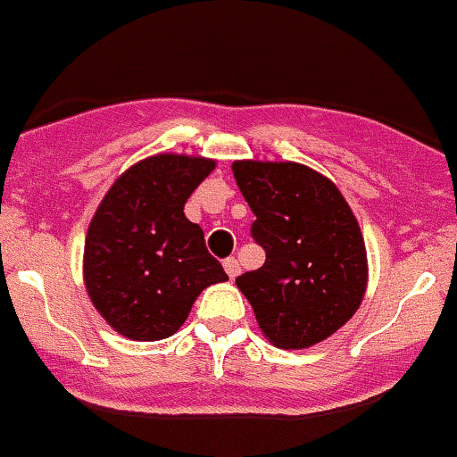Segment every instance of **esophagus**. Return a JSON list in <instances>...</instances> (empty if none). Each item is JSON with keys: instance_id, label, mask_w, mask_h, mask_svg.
I'll use <instances>...</instances> for the list:
<instances>
[{"instance_id": "1", "label": "esophagus", "mask_w": 457, "mask_h": 457, "mask_svg": "<svg viewBox=\"0 0 457 457\" xmlns=\"http://www.w3.org/2000/svg\"><path fill=\"white\" fill-rule=\"evenodd\" d=\"M224 271L228 273V278H236L240 273V264H238V259L236 257H228L224 259Z\"/></svg>"}]
</instances>
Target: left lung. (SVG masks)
Returning a JSON list of instances; mask_svg holds the SVG:
<instances>
[{
  "label": "left lung",
  "mask_w": 457,
  "mask_h": 457,
  "mask_svg": "<svg viewBox=\"0 0 457 457\" xmlns=\"http://www.w3.org/2000/svg\"><path fill=\"white\" fill-rule=\"evenodd\" d=\"M233 177L264 247L257 271L236 278L264 337L280 349L328 339L359 312L368 257L352 207L330 179L299 162L236 160Z\"/></svg>",
  "instance_id": "1"
}]
</instances>
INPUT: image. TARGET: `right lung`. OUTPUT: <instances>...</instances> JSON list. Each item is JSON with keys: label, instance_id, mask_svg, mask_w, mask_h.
Masks as SVG:
<instances>
[{"label": "right lung", "instance_id": "obj_1", "mask_svg": "<svg viewBox=\"0 0 457 457\" xmlns=\"http://www.w3.org/2000/svg\"><path fill=\"white\" fill-rule=\"evenodd\" d=\"M214 167L200 155L158 153L122 171L94 212L84 238V287L122 337H170L200 292L228 280L207 252L203 228L184 214Z\"/></svg>", "mask_w": 457, "mask_h": 457}]
</instances>
